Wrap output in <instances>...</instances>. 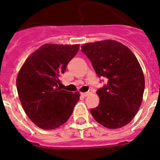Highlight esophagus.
<instances>
[{"mask_svg": "<svg viewBox=\"0 0 160 160\" xmlns=\"http://www.w3.org/2000/svg\"><path fill=\"white\" fill-rule=\"evenodd\" d=\"M90 94H92V90L88 91V92H82L81 95L82 96V97H87V96L90 95Z\"/></svg>", "mask_w": 160, "mask_h": 160, "instance_id": "1", "label": "esophagus"}]
</instances>
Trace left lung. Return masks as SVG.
<instances>
[{"label":"left lung","instance_id":"8db88e82","mask_svg":"<svg viewBox=\"0 0 160 160\" xmlns=\"http://www.w3.org/2000/svg\"><path fill=\"white\" fill-rule=\"evenodd\" d=\"M81 48L98 77L107 78V85L97 92L100 103L91 109V114L106 128L126 126L142 103L145 77L140 62L128 47L112 39L88 43Z\"/></svg>","mask_w":160,"mask_h":160}]
</instances>
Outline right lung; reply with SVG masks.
Listing matches in <instances>:
<instances>
[{
	"instance_id": "add662e5",
	"label": "right lung",
	"mask_w": 160,
	"mask_h": 160,
	"mask_svg": "<svg viewBox=\"0 0 160 160\" xmlns=\"http://www.w3.org/2000/svg\"><path fill=\"white\" fill-rule=\"evenodd\" d=\"M80 44H45L25 60L18 72L16 88L25 114L43 130L62 126L78 102V92L61 90L59 78Z\"/></svg>"
}]
</instances>
